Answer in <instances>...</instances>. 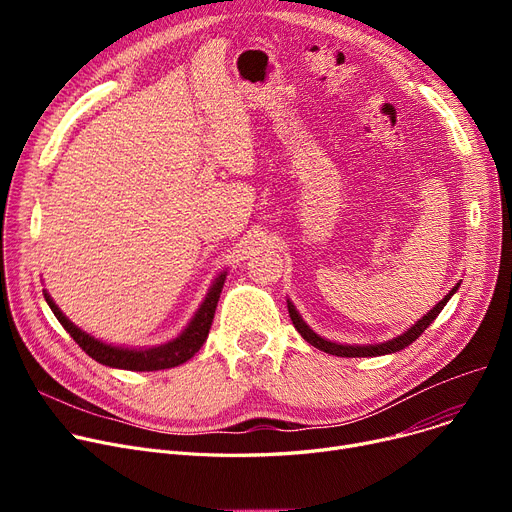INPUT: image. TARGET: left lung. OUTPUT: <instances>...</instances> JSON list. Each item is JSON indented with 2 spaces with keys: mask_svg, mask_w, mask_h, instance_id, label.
Masks as SVG:
<instances>
[{
  "mask_svg": "<svg viewBox=\"0 0 512 512\" xmlns=\"http://www.w3.org/2000/svg\"><path fill=\"white\" fill-rule=\"evenodd\" d=\"M459 286H461V284H456L432 311H429L427 315H423V317L417 321V324H413L405 334H400V336H396V338H392V340H388V342H380V344H363V346H359V344H338V342L326 340V338L317 336V334L305 324L303 317L299 315L297 309H294V305H292L290 301H288V313H290V319H292L294 328H297V332H299L311 346L319 348V351L336 355V357H380V355L398 353V351H402V348H407L411 342H415V340L425 332V328H427L429 324H432V321L438 317V313H440V311L444 309V305L450 301L452 294H454L456 290H459Z\"/></svg>",
  "mask_w": 512,
  "mask_h": 512,
  "instance_id": "8db88e82",
  "label": "left lung"
}]
</instances>
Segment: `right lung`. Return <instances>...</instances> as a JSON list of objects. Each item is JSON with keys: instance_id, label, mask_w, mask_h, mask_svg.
Segmentation results:
<instances>
[{"instance_id": "obj_1", "label": "right lung", "mask_w": 512, "mask_h": 512, "mask_svg": "<svg viewBox=\"0 0 512 512\" xmlns=\"http://www.w3.org/2000/svg\"><path fill=\"white\" fill-rule=\"evenodd\" d=\"M226 272H222L215 282L211 284L205 301L197 309L195 317L191 319V324L184 328V332L166 342L153 348H124V346H114V344H105L91 334L83 332L78 326H74L72 321L58 309V305L53 303V299L43 290V297L53 311V315L58 317L64 330L74 338V342L83 348V351L95 359L101 365L107 367H116V369H128V371H159V369H170L186 363L195 353H199V348L207 340L211 321L215 315V307H218L220 301V292L224 288Z\"/></svg>"}]
</instances>
